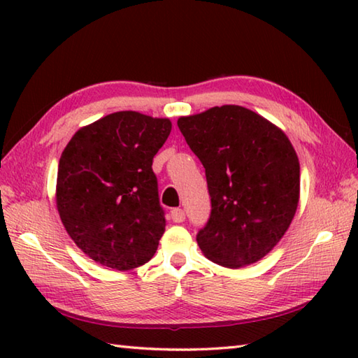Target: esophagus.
<instances>
[{
  "label": "esophagus",
  "mask_w": 358,
  "mask_h": 358,
  "mask_svg": "<svg viewBox=\"0 0 358 358\" xmlns=\"http://www.w3.org/2000/svg\"><path fill=\"white\" fill-rule=\"evenodd\" d=\"M171 217H172V220H173L175 223H183L185 218H186V214H185V210L181 209V208H175V209L171 210Z\"/></svg>",
  "instance_id": "obj_1"
}]
</instances>
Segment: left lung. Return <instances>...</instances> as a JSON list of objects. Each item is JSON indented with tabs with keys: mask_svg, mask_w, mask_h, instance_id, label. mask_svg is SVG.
<instances>
[{
	"mask_svg": "<svg viewBox=\"0 0 358 358\" xmlns=\"http://www.w3.org/2000/svg\"><path fill=\"white\" fill-rule=\"evenodd\" d=\"M178 129L206 171L208 223L203 254L238 269L269 254L299 206L300 163L283 131L258 113L226 104L178 118Z\"/></svg>",
	"mask_w": 358,
	"mask_h": 358,
	"instance_id": "8db88e82",
	"label": "left lung"
}]
</instances>
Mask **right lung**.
<instances>
[{"instance_id":"add662e5","label":"right lung","mask_w":358,"mask_h":358,"mask_svg":"<svg viewBox=\"0 0 358 358\" xmlns=\"http://www.w3.org/2000/svg\"><path fill=\"white\" fill-rule=\"evenodd\" d=\"M172 124L123 110L72 136L57 177V208L67 234L94 262L115 271L148 263L166 218L152 162Z\"/></svg>"}]
</instances>
